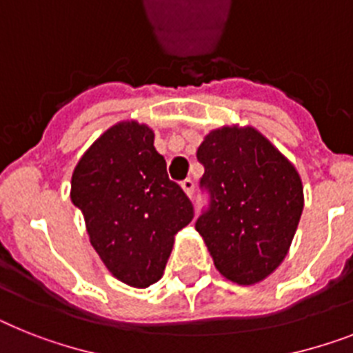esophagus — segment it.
<instances>
[{
    "label": "esophagus",
    "mask_w": 353,
    "mask_h": 353,
    "mask_svg": "<svg viewBox=\"0 0 353 353\" xmlns=\"http://www.w3.org/2000/svg\"><path fill=\"white\" fill-rule=\"evenodd\" d=\"M182 189H183V193L188 194L189 198L193 196V193H194V182L191 179H188V180H183L182 182Z\"/></svg>",
    "instance_id": "34e87169"
}]
</instances>
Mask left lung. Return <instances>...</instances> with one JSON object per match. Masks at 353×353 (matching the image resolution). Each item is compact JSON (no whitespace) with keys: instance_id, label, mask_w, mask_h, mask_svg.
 <instances>
[{"instance_id":"left-lung-1","label":"left lung","mask_w":353,"mask_h":353,"mask_svg":"<svg viewBox=\"0 0 353 353\" xmlns=\"http://www.w3.org/2000/svg\"><path fill=\"white\" fill-rule=\"evenodd\" d=\"M209 193L196 231L218 272L254 285L285 260L303 212L298 171L254 128L212 130L196 151Z\"/></svg>"}]
</instances>
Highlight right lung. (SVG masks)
Here are the masks:
<instances>
[{
	"mask_svg": "<svg viewBox=\"0 0 353 353\" xmlns=\"http://www.w3.org/2000/svg\"><path fill=\"white\" fill-rule=\"evenodd\" d=\"M155 133L135 121L112 126L81 157L70 198L90 243L122 283L145 288L164 274L174 234L193 220V203L171 182Z\"/></svg>",
	"mask_w": 353,
	"mask_h": 353,
	"instance_id": "add662e5",
	"label": "right lung"
}]
</instances>
